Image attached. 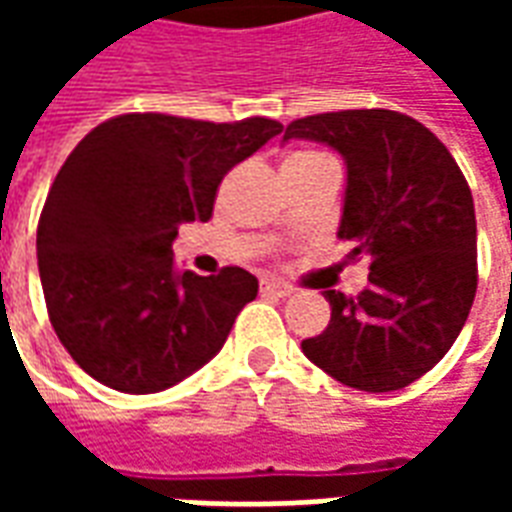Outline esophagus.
Returning <instances> with one entry per match:
<instances>
[{"label": "esophagus", "instance_id": "obj_1", "mask_svg": "<svg viewBox=\"0 0 512 512\" xmlns=\"http://www.w3.org/2000/svg\"><path fill=\"white\" fill-rule=\"evenodd\" d=\"M260 290H263V293H274V296H290V293H293L290 285L277 282V279H263V282H260Z\"/></svg>", "mask_w": 512, "mask_h": 512}]
</instances>
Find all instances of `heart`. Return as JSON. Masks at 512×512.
I'll return each mask as SVG.
<instances>
[{
  "label": "heart",
  "mask_w": 512,
  "mask_h": 512,
  "mask_svg": "<svg viewBox=\"0 0 512 512\" xmlns=\"http://www.w3.org/2000/svg\"><path fill=\"white\" fill-rule=\"evenodd\" d=\"M312 153H299V156H293V158H310Z\"/></svg>",
  "instance_id": "obj_1"
}]
</instances>
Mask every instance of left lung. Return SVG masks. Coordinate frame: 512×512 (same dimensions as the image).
<instances>
[{
  "mask_svg": "<svg viewBox=\"0 0 512 512\" xmlns=\"http://www.w3.org/2000/svg\"><path fill=\"white\" fill-rule=\"evenodd\" d=\"M310 139L345 161L337 238L370 257L356 299L323 290L332 321L301 351L362 392L403 389L452 348L477 290V222L466 178L428 128L389 109L293 120L282 142Z\"/></svg>",
  "mask_w": 512,
  "mask_h": 512,
  "instance_id": "8db88e82",
  "label": "left lung"
}]
</instances>
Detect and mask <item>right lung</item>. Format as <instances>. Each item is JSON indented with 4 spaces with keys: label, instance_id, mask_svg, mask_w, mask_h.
Here are the masks:
<instances>
[{
    "label": "right lung",
    "instance_id": "add662e5",
    "mask_svg": "<svg viewBox=\"0 0 512 512\" xmlns=\"http://www.w3.org/2000/svg\"><path fill=\"white\" fill-rule=\"evenodd\" d=\"M282 131L277 120H106L73 147L38 224L40 285L60 343L87 376L150 395L222 351L257 277L180 271V224L208 222L222 178Z\"/></svg>",
    "mask_w": 512,
    "mask_h": 512
}]
</instances>
